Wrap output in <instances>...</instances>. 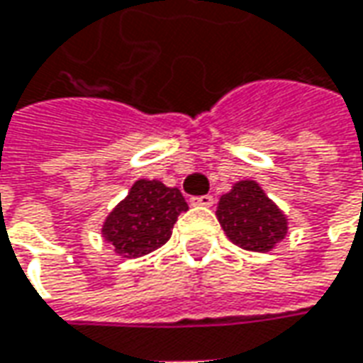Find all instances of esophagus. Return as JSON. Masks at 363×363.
<instances>
[{"label":"esophagus","mask_w":363,"mask_h":363,"mask_svg":"<svg viewBox=\"0 0 363 363\" xmlns=\"http://www.w3.org/2000/svg\"><path fill=\"white\" fill-rule=\"evenodd\" d=\"M193 206H213L215 203V199L211 196V194H203V196H191V201H189Z\"/></svg>","instance_id":"34e87169"}]
</instances>
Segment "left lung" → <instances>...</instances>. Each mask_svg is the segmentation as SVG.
I'll return each mask as SVG.
<instances>
[{"label":"left lung","mask_w":363,"mask_h":363,"mask_svg":"<svg viewBox=\"0 0 363 363\" xmlns=\"http://www.w3.org/2000/svg\"><path fill=\"white\" fill-rule=\"evenodd\" d=\"M217 219L229 241L253 253H269L287 235V215L255 181H237L223 194Z\"/></svg>","instance_id":"left-lung-1"}]
</instances>
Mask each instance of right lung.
<instances>
[{
  "mask_svg": "<svg viewBox=\"0 0 363 363\" xmlns=\"http://www.w3.org/2000/svg\"><path fill=\"white\" fill-rule=\"evenodd\" d=\"M189 211L177 186L138 179L102 225V237L126 259L148 255L167 243L179 215Z\"/></svg>",
  "mask_w": 363,
  "mask_h": 363,
  "instance_id": "obj_1",
  "label": "right lung"
}]
</instances>
